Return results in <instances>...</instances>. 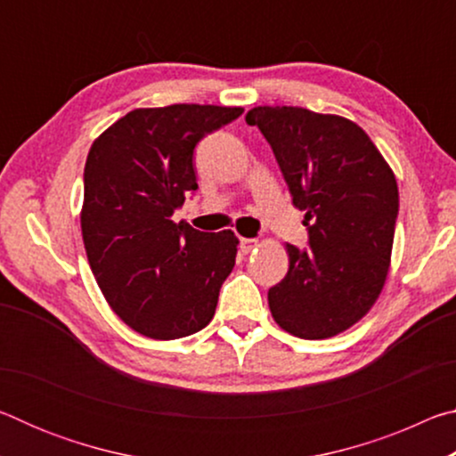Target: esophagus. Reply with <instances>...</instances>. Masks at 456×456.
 <instances>
[{
    "label": "esophagus",
    "mask_w": 456,
    "mask_h": 456,
    "mask_svg": "<svg viewBox=\"0 0 456 456\" xmlns=\"http://www.w3.org/2000/svg\"><path fill=\"white\" fill-rule=\"evenodd\" d=\"M257 247V239H249V237H241L239 239V249L241 253H249Z\"/></svg>",
    "instance_id": "obj_1"
}]
</instances>
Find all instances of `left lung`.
<instances>
[{
	"instance_id": "left-lung-1",
	"label": "left lung",
	"mask_w": 456,
	"mask_h": 456,
	"mask_svg": "<svg viewBox=\"0 0 456 456\" xmlns=\"http://www.w3.org/2000/svg\"><path fill=\"white\" fill-rule=\"evenodd\" d=\"M280 163L312 249L285 243L289 269L267 293L277 326L326 339L372 310L388 277L398 184L356 122L302 106H256L245 114Z\"/></svg>"
}]
</instances>
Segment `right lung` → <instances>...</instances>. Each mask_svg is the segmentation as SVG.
Returning a JSON list of instances; mask_svg holds the SVG:
<instances>
[{"label": "right lung", "mask_w": 456, "mask_h": 456, "mask_svg": "<svg viewBox=\"0 0 456 456\" xmlns=\"http://www.w3.org/2000/svg\"><path fill=\"white\" fill-rule=\"evenodd\" d=\"M241 112L134 108L90 146L80 211L88 264L112 312L141 336L168 342L213 320L239 239L231 229L200 233L173 213L197 191V142Z\"/></svg>", "instance_id": "obj_1"}]
</instances>
